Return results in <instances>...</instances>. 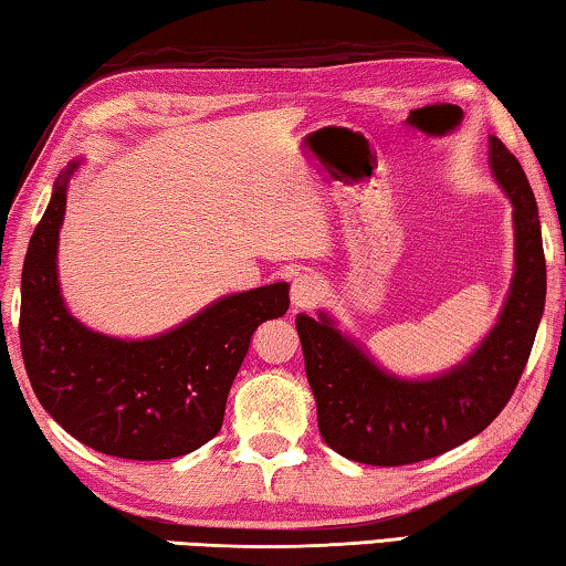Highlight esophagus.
Returning <instances> with one entry per match:
<instances>
[{"mask_svg":"<svg viewBox=\"0 0 566 566\" xmlns=\"http://www.w3.org/2000/svg\"><path fill=\"white\" fill-rule=\"evenodd\" d=\"M319 302V282L312 274H296L292 282V306L294 310H312Z\"/></svg>","mask_w":566,"mask_h":566,"instance_id":"obj_1","label":"esophagus"}]
</instances>
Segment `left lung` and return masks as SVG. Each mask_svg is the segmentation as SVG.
Segmentation results:
<instances>
[{
    "mask_svg": "<svg viewBox=\"0 0 566 566\" xmlns=\"http://www.w3.org/2000/svg\"><path fill=\"white\" fill-rule=\"evenodd\" d=\"M486 155L512 205L514 272L494 327L462 361L437 375L401 377L327 310L296 317L319 432L342 457L399 467L444 454L490 427L522 377L547 296L539 209L522 165L494 134Z\"/></svg>",
    "mask_w": 566,
    "mask_h": 566,
    "instance_id": "obj_1",
    "label": "left lung"
}]
</instances>
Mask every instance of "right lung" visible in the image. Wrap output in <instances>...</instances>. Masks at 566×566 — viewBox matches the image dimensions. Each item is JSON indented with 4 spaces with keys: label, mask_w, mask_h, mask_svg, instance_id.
Returning <instances> with one entry per match:
<instances>
[{
    "label": "right lung",
    "mask_w": 566,
    "mask_h": 566,
    "mask_svg": "<svg viewBox=\"0 0 566 566\" xmlns=\"http://www.w3.org/2000/svg\"><path fill=\"white\" fill-rule=\"evenodd\" d=\"M72 159L30 239L22 270L19 339L27 377L56 424L102 454L171 459L207 444L224 421L227 395L262 322L290 310V284L224 294L155 337H112L70 312L60 284Z\"/></svg>",
    "instance_id": "1"
}]
</instances>
